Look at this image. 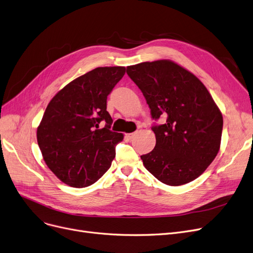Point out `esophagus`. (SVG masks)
<instances>
[{
  "instance_id": "obj_1",
  "label": "esophagus",
  "mask_w": 253,
  "mask_h": 253,
  "mask_svg": "<svg viewBox=\"0 0 253 253\" xmlns=\"http://www.w3.org/2000/svg\"><path fill=\"white\" fill-rule=\"evenodd\" d=\"M135 132H133V133H128V134H126V137L128 138V139H132L134 136H135Z\"/></svg>"
}]
</instances>
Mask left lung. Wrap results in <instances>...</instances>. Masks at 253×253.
Listing matches in <instances>:
<instances>
[{
  "mask_svg": "<svg viewBox=\"0 0 253 253\" xmlns=\"http://www.w3.org/2000/svg\"><path fill=\"white\" fill-rule=\"evenodd\" d=\"M127 74L151 109L156 146L141 155L145 168L160 182L189 183L210 166L220 148L223 119L204 84L169 60L128 66Z\"/></svg>",
  "mask_w": 253,
  "mask_h": 253,
  "instance_id": "1",
  "label": "left lung"
}]
</instances>
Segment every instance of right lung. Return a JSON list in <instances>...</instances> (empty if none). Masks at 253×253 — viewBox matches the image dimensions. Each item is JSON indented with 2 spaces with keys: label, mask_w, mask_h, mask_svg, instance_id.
Instances as JSON below:
<instances>
[{
  "label": "right lung",
  "mask_w": 253,
  "mask_h": 253,
  "mask_svg": "<svg viewBox=\"0 0 253 253\" xmlns=\"http://www.w3.org/2000/svg\"><path fill=\"white\" fill-rule=\"evenodd\" d=\"M125 70L98 67L64 86L48 103L37 141L46 166L65 184L86 187L111 167L123 134L111 130L106 100Z\"/></svg>",
  "instance_id": "obj_1"
}]
</instances>
